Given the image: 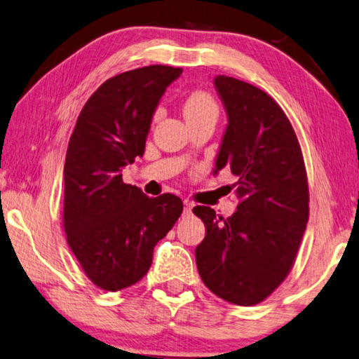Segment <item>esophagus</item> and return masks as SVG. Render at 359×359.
<instances>
[{
  "instance_id": "34e87169",
  "label": "esophagus",
  "mask_w": 359,
  "mask_h": 359,
  "mask_svg": "<svg viewBox=\"0 0 359 359\" xmlns=\"http://www.w3.org/2000/svg\"><path fill=\"white\" fill-rule=\"evenodd\" d=\"M193 209L191 201H184V215H190Z\"/></svg>"
}]
</instances>
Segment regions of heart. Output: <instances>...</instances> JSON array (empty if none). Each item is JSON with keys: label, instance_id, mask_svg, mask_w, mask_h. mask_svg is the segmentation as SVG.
<instances>
[{"label": "heart", "instance_id": "obj_1", "mask_svg": "<svg viewBox=\"0 0 359 359\" xmlns=\"http://www.w3.org/2000/svg\"><path fill=\"white\" fill-rule=\"evenodd\" d=\"M185 118H200V116H214L219 115V105L212 94L204 89H196L189 94L184 102Z\"/></svg>", "mask_w": 359, "mask_h": 359}]
</instances>
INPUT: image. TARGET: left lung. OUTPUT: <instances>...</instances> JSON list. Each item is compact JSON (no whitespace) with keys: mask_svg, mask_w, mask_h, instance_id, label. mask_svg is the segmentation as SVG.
<instances>
[{"mask_svg":"<svg viewBox=\"0 0 359 359\" xmlns=\"http://www.w3.org/2000/svg\"><path fill=\"white\" fill-rule=\"evenodd\" d=\"M229 115L215 170L238 177V209L229 219L193 208L206 236L198 244L203 283L226 302L252 306L286 280L309 222V180L291 121L265 90L230 76L215 78Z\"/></svg>","mask_w":359,"mask_h":359,"instance_id":"8db88e82","label":"left lung"}]
</instances>
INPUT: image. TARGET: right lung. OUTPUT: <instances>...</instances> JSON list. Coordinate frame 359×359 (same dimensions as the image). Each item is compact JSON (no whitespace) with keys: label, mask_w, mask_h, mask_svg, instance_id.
Here are the masks:
<instances>
[{"label":"right lung","mask_w":359,"mask_h":359,"mask_svg":"<svg viewBox=\"0 0 359 359\" xmlns=\"http://www.w3.org/2000/svg\"><path fill=\"white\" fill-rule=\"evenodd\" d=\"M182 68L149 65L107 79L84 104L64 166V230L83 271L116 292L149 271L156 243L180 217L179 196L150 198L121 170L145 150L159 99Z\"/></svg>","instance_id":"1"}]
</instances>
